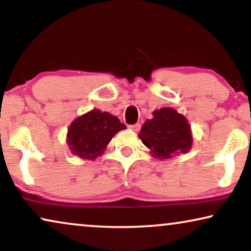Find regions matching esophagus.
<instances>
[{
  "label": "esophagus",
  "instance_id": "obj_1",
  "mask_svg": "<svg viewBox=\"0 0 251 251\" xmlns=\"http://www.w3.org/2000/svg\"><path fill=\"white\" fill-rule=\"evenodd\" d=\"M129 128L131 129V130H133V131H139V130H140V125H139V123H136V125L129 126Z\"/></svg>",
  "mask_w": 251,
  "mask_h": 251
}]
</instances>
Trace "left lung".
<instances>
[{
    "instance_id": "8db88e82",
    "label": "left lung",
    "mask_w": 251,
    "mask_h": 251,
    "mask_svg": "<svg viewBox=\"0 0 251 251\" xmlns=\"http://www.w3.org/2000/svg\"><path fill=\"white\" fill-rule=\"evenodd\" d=\"M139 138L153 156L161 160L187 153L193 142L186 118L170 107L154 111L153 119L146 120L142 126Z\"/></svg>"
}]
</instances>
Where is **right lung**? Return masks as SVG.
<instances>
[{"mask_svg": "<svg viewBox=\"0 0 251 251\" xmlns=\"http://www.w3.org/2000/svg\"><path fill=\"white\" fill-rule=\"evenodd\" d=\"M123 129H126V126L116 116L92 109L71 123L67 144L74 155L81 159L95 160L104 153L113 137Z\"/></svg>", "mask_w": 251, "mask_h": 251, "instance_id": "right-lung-1", "label": "right lung"}]
</instances>
